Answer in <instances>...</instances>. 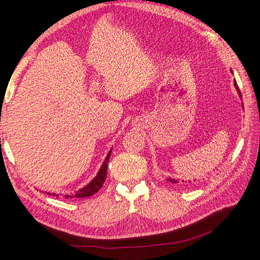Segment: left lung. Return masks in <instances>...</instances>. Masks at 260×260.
<instances>
[{
  "mask_svg": "<svg viewBox=\"0 0 260 260\" xmlns=\"http://www.w3.org/2000/svg\"><path fill=\"white\" fill-rule=\"evenodd\" d=\"M231 73L233 74V72H232V70H231ZM234 86H235V88H236V90H237V92H238V95L240 97V99H241V92H240V90H239V87H238V85H237V82H236V80H234ZM242 100V99H241ZM242 107H243V104H242ZM169 182H172V183H180V182H182V183H192V181H184V180H180V179H174V178H171V177H169V178L167 179ZM194 182H196V180H193Z\"/></svg>",
  "mask_w": 260,
  "mask_h": 260,
  "instance_id": "obj_1",
  "label": "left lung"
}]
</instances>
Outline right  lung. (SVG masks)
<instances>
[{
    "mask_svg": "<svg viewBox=\"0 0 260 260\" xmlns=\"http://www.w3.org/2000/svg\"><path fill=\"white\" fill-rule=\"evenodd\" d=\"M112 149L113 148H111V151L107 153V155L105 157V160L103 161L99 172L97 173V175H95L94 178L88 184H86L84 187H82V188L76 190V192L73 193V194L63 195V197H65V198H84V197H89V196L93 195L94 193H97L98 190L103 186V183L105 182L106 173H107V162L109 160V157H111ZM46 194L59 197V194H53V193H51V194L46 193Z\"/></svg>",
    "mask_w": 260,
    "mask_h": 260,
    "instance_id": "obj_1",
    "label": "right lung"
}]
</instances>
